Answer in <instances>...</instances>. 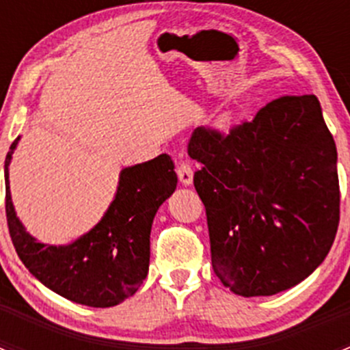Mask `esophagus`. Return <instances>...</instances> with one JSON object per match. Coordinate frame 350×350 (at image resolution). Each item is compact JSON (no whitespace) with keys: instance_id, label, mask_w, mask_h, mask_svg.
Listing matches in <instances>:
<instances>
[{"instance_id":"34e87169","label":"esophagus","mask_w":350,"mask_h":350,"mask_svg":"<svg viewBox=\"0 0 350 350\" xmlns=\"http://www.w3.org/2000/svg\"><path fill=\"white\" fill-rule=\"evenodd\" d=\"M178 178L181 185L189 186L193 183V165L189 162H181L178 165Z\"/></svg>"}]
</instances>
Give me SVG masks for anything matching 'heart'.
Listing matches in <instances>:
<instances>
[{"label": "heart", "instance_id": "1", "mask_svg": "<svg viewBox=\"0 0 350 350\" xmlns=\"http://www.w3.org/2000/svg\"><path fill=\"white\" fill-rule=\"evenodd\" d=\"M230 125H232V115H230V113H227V115H224L220 120H218V126H220V129H228Z\"/></svg>", "mask_w": 350, "mask_h": 350}]
</instances>
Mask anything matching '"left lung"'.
<instances>
[{
    "instance_id": "1",
    "label": "left lung",
    "mask_w": 350,
    "mask_h": 350,
    "mask_svg": "<svg viewBox=\"0 0 350 350\" xmlns=\"http://www.w3.org/2000/svg\"><path fill=\"white\" fill-rule=\"evenodd\" d=\"M188 154L211 264L241 296H271L327 257L340 218L337 149L313 94L281 96L228 133L198 126Z\"/></svg>"
}]
</instances>
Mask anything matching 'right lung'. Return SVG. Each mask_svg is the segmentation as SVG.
<instances>
[{
    "instance_id": "right-lung-1",
    "label": "right lung",
    "mask_w": 350,
    "mask_h": 350,
    "mask_svg": "<svg viewBox=\"0 0 350 350\" xmlns=\"http://www.w3.org/2000/svg\"><path fill=\"white\" fill-rule=\"evenodd\" d=\"M18 140L5 161L6 220L25 267L54 293L93 308L115 306L135 295L149 271L154 217L178 185L172 159L161 154L123 169L100 224L69 245H49L25 230L13 208L8 165Z\"/></svg>"
}]
</instances>
